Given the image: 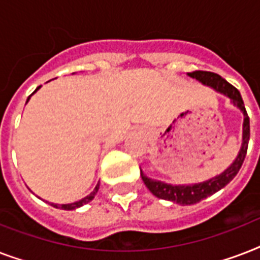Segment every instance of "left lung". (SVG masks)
Returning <instances> with one entry per match:
<instances>
[{
    "label": "left lung",
    "instance_id": "1",
    "mask_svg": "<svg viewBox=\"0 0 260 260\" xmlns=\"http://www.w3.org/2000/svg\"><path fill=\"white\" fill-rule=\"evenodd\" d=\"M187 75L191 77V78H196L201 83L206 85V86L213 87L218 93L226 95L231 100V102L235 106H238L239 109L243 112L244 122H243V143L242 148L239 151V155L236 156L234 163L220 175H216V177L210 178L205 182L194 183V185H170V183H165L162 181L151 179V178L146 177L143 174V171L140 170V175H142L144 185L147 186V189L150 190L155 197L167 200V201H173L175 204H179V205L197 204L204 198L217 193L218 190H221L224 186L228 185L236 177V174L239 173L243 162H244L247 148H248V140H250V117L247 114L246 106H244V102H243V98L239 93V90L232 86L230 82H226L225 79L221 78L216 73L197 70L193 71V73H187Z\"/></svg>",
    "mask_w": 260,
    "mask_h": 260
}]
</instances>
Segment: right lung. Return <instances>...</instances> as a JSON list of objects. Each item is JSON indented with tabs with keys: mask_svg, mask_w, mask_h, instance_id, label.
I'll list each match as a JSON object with an SVG mask.
<instances>
[{
	"mask_svg": "<svg viewBox=\"0 0 260 260\" xmlns=\"http://www.w3.org/2000/svg\"><path fill=\"white\" fill-rule=\"evenodd\" d=\"M39 89H40V86H39L38 89L35 90V91H38ZM35 91H34V93H35ZM34 93H32V94H34ZM32 94H30V95H32ZM30 95H29V97H28L26 102L29 101ZM98 189H100V183H97V186H95V189H94L93 191H91V193L89 194V196H86V197L82 198V200H79V201L73 202V204H62V205H59V204H51V205L54 206V208H60V209H63V210H74V209H77V208H81V206L86 205L87 202L91 201V200H93V198H94V196L97 194Z\"/></svg>",
	"mask_w": 260,
	"mask_h": 260,
	"instance_id": "obj_1",
	"label": "right lung"
}]
</instances>
